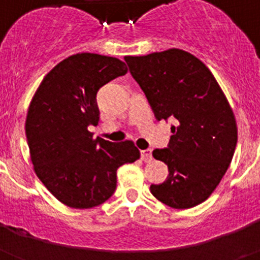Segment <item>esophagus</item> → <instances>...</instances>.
Returning <instances> with one entry per match:
<instances>
[{"instance_id": "obj_1", "label": "esophagus", "mask_w": 260, "mask_h": 260, "mask_svg": "<svg viewBox=\"0 0 260 260\" xmlns=\"http://www.w3.org/2000/svg\"><path fill=\"white\" fill-rule=\"evenodd\" d=\"M141 156L143 161H151L152 160V150H142Z\"/></svg>"}]
</instances>
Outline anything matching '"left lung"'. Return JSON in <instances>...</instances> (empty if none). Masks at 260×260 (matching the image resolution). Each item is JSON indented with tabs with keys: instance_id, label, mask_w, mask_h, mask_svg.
<instances>
[{
	"instance_id": "8db88e82",
	"label": "left lung",
	"mask_w": 260,
	"mask_h": 260,
	"mask_svg": "<svg viewBox=\"0 0 260 260\" xmlns=\"http://www.w3.org/2000/svg\"><path fill=\"white\" fill-rule=\"evenodd\" d=\"M125 61L156 118L176 119L168 148L152 152L169 174L151 192L172 208L195 207L215 191L233 158V110L212 73L189 52L173 48Z\"/></svg>"
}]
</instances>
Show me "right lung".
<instances>
[{"label":"right lung","mask_w":260,"mask_h":260,"mask_svg":"<svg viewBox=\"0 0 260 260\" xmlns=\"http://www.w3.org/2000/svg\"><path fill=\"white\" fill-rule=\"evenodd\" d=\"M127 73L125 62L95 53H78L44 77L32 98L26 137L34 171L61 203L92 208L113 195L117 169L141 157L134 142L93 138L99 123L96 93Z\"/></svg>","instance_id":"right-lung-1"}]
</instances>
